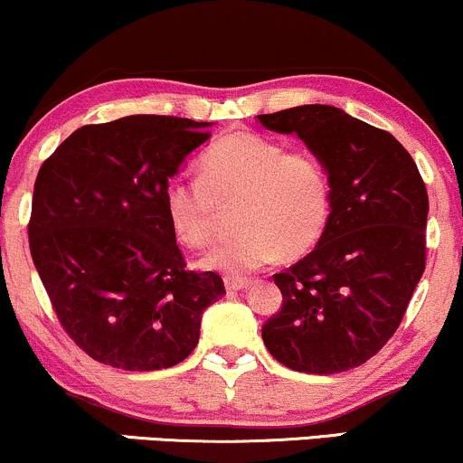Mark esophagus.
<instances>
[{
	"instance_id": "esophagus-1",
	"label": "esophagus",
	"mask_w": 463,
	"mask_h": 463,
	"mask_svg": "<svg viewBox=\"0 0 463 463\" xmlns=\"http://www.w3.org/2000/svg\"><path fill=\"white\" fill-rule=\"evenodd\" d=\"M224 285H226V291H243L250 282L246 278H237V276H226L224 278Z\"/></svg>"
}]
</instances>
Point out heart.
I'll use <instances>...</instances> for the list:
<instances>
[{"label": "heart", "instance_id": "1", "mask_svg": "<svg viewBox=\"0 0 463 463\" xmlns=\"http://www.w3.org/2000/svg\"><path fill=\"white\" fill-rule=\"evenodd\" d=\"M200 178L178 175L164 187V209L178 241L204 248L215 239L220 204L239 203V232L200 260L204 269L246 276L276 259H298L321 241L332 217V178L308 150H285L252 131L211 144Z\"/></svg>", "mask_w": 463, "mask_h": 463}]
</instances>
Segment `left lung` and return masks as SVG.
I'll return each mask as SVG.
<instances>
[{
    "mask_svg": "<svg viewBox=\"0 0 463 463\" xmlns=\"http://www.w3.org/2000/svg\"><path fill=\"white\" fill-rule=\"evenodd\" d=\"M259 120L298 136L323 161L334 198L317 248L274 276L282 308L263 326L265 347L293 371L355 369L397 332L425 271V183L391 133L332 105H299Z\"/></svg>",
    "mask_w": 463,
    "mask_h": 463,
    "instance_id": "obj_1",
    "label": "left lung"
}]
</instances>
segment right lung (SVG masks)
<instances>
[{
    "instance_id": "1",
    "label": "right lung",
    "mask_w": 463,
    "mask_h": 463,
    "mask_svg": "<svg viewBox=\"0 0 463 463\" xmlns=\"http://www.w3.org/2000/svg\"><path fill=\"white\" fill-rule=\"evenodd\" d=\"M209 127L153 114L86 125L38 172L32 260L64 330L97 362L170 369L226 293L213 271L185 269L164 209L165 183L207 144Z\"/></svg>"
}]
</instances>
